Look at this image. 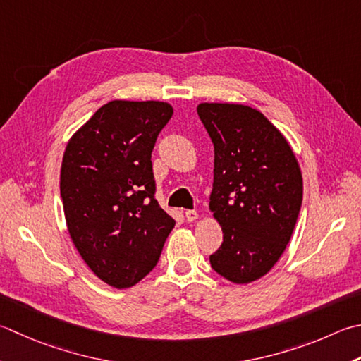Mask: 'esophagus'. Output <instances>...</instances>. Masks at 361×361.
Here are the masks:
<instances>
[{"label":"esophagus","instance_id":"34e87169","mask_svg":"<svg viewBox=\"0 0 361 361\" xmlns=\"http://www.w3.org/2000/svg\"><path fill=\"white\" fill-rule=\"evenodd\" d=\"M185 217H186L188 222H194L195 219H199V213H197V211H194V209H188L185 213Z\"/></svg>","mask_w":361,"mask_h":361}]
</instances>
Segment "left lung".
Returning <instances> with one entry per match:
<instances>
[{"label": "left lung", "mask_w": 361, "mask_h": 361, "mask_svg": "<svg viewBox=\"0 0 361 361\" xmlns=\"http://www.w3.org/2000/svg\"><path fill=\"white\" fill-rule=\"evenodd\" d=\"M197 112L214 145L209 208L224 233L209 263L233 283H250L272 269L291 239L302 207L300 167L259 111L202 103Z\"/></svg>", "instance_id": "1"}]
</instances>
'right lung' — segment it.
I'll return each mask as SVG.
<instances>
[{
  "mask_svg": "<svg viewBox=\"0 0 361 361\" xmlns=\"http://www.w3.org/2000/svg\"><path fill=\"white\" fill-rule=\"evenodd\" d=\"M173 114L162 102L102 106L67 144L61 199L67 228L98 279L130 288L157 266L175 221L154 199L152 152Z\"/></svg>",
  "mask_w": 361,
  "mask_h": 361,
  "instance_id": "add662e5",
  "label": "right lung"
}]
</instances>
